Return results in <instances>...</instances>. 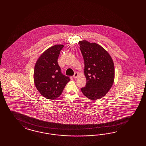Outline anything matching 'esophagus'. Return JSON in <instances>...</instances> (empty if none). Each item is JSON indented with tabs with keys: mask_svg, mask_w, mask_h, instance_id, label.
<instances>
[{
	"mask_svg": "<svg viewBox=\"0 0 146 146\" xmlns=\"http://www.w3.org/2000/svg\"><path fill=\"white\" fill-rule=\"evenodd\" d=\"M78 73L76 72V73H75L74 75H73V78H74V79H76V78H78Z\"/></svg>",
	"mask_w": 146,
	"mask_h": 146,
	"instance_id": "esophagus-1",
	"label": "esophagus"
}]
</instances>
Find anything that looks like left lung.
Masks as SVG:
<instances>
[{"instance_id": "8db88e82", "label": "left lung", "mask_w": 146, "mask_h": 146, "mask_svg": "<svg viewBox=\"0 0 146 146\" xmlns=\"http://www.w3.org/2000/svg\"><path fill=\"white\" fill-rule=\"evenodd\" d=\"M79 44L84 60V75L87 80L81 92L91 100L101 98L109 91L114 82L113 60L99 44L86 40L79 41Z\"/></svg>"}]
</instances>
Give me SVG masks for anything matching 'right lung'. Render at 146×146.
Returning <instances> with one entry per match:
<instances>
[{
  "label": "right lung",
  "instance_id": "obj_1",
  "mask_svg": "<svg viewBox=\"0 0 146 146\" xmlns=\"http://www.w3.org/2000/svg\"><path fill=\"white\" fill-rule=\"evenodd\" d=\"M64 45L57 44L46 49L37 59L34 71L36 88L43 97L54 100L59 97L69 77L63 75L58 64V58Z\"/></svg>",
  "mask_w": 146,
  "mask_h": 146
}]
</instances>
